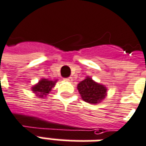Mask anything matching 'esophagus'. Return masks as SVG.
I'll list each match as a JSON object with an SVG mask.
<instances>
[{"label":"esophagus","instance_id":"obj_1","mask_svg":"<svg viewBox=\"0 0 146 146\" xmlns=\"http://www.w3.org/2000/svg\"><path fill=\"white\" fill-rule=\"evenodd\" d=\"M66 81H68V82H70V83H72V82H73V78H72V77H68V78H66Z\"/></svg>","mask_w":146,"mask_h":146}]
</instances>
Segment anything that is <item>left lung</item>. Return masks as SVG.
Wrapping results in <instances>:
<instances>
[{
  "mask_svg": "<svg viewBox=\"0 0 146 146\" xmlns=\"http://www.w3.org/2000/svg\"><path fill=\"white\" fill-rule=\"evenodd\" d=\"M77 89L81 99L91 104H100L108 95V88L105 85L96 82L88 76L77 84Z\"/></svg>",
  "mask_w": 146,
  "mask_h": 146,
  "instance_id": "left-lung-1",
  "label": "left lung"
}]
</instances>
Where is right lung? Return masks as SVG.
Here are the masks:
<instances>
[{"label":"right lung","instance_id":"right-lung-1","mask_svg":"<svg viewBox=\"0 0 146 146\" xmlns=\"http://www.w3.org/2000/svg\"><path fill=\"white\" fill-rule=\"evenodd\" d=\"M57 82H58V79L50 80L46 78H42L40 80H38L37 84L33 85L31 89L36 96L43 99L46 97V96H48L52 88L55 86V84Z\"/></svg>","mask_w":146,"mask_h":146}]
</instances>
